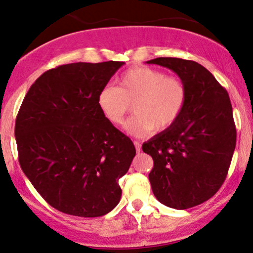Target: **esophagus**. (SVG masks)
I'll list each match as a JSON object with an SVG mask.
<instances>
[{"mask_svg":"<svg viewBox=\"0 0 253 253\" xmlns=\"http://www.w3.org/2000/svg\"><path fill=\"white\" fill-rule=\"evenodd\" d=\"M134 146H135V150H136V152L138 153H140V151H141V144L139 143V141H134Z\"/></svg>","mask_w":253,"mask_h":253,"instance_id":"obj_1","label":"esophagus"}]
</instances>
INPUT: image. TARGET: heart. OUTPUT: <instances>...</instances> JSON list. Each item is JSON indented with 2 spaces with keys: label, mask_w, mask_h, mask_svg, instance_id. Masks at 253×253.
<instances>
[{
  "label": "heart",
  "mask_w": 253,
  "mask_h": 253,
  "mask_svg": "<svg viewBox=\"0 0 253 253\" xmlns=\"http://www.w3.org/2000/svg\"><path fill=\"white\" fill-rule=\"evenodd\" d=\"M187 86L181 78L165 72L135 66L121 75L119 86L106 84L97 95V106L113 125H121L130 112L135 114L125 125L130 135L144 138L163 133L177 123L187 103Z\"/></svg>",
  "instance_id": "heart-1"
}]
</instances>
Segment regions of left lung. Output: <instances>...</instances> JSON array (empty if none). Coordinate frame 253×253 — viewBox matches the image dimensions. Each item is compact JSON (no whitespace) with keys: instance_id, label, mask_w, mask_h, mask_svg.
<instances>
[{"instance_id":"8db88e82","label":"left lung","mask_w":253,"mask_h":253,"mask_svg":"<svg viewBox=\"0 0 253 253\" xmlns=\"http://www.w3.org/2000/svg\"><path fill=\"white\" fill-rule=\"evenodd\" d=\"M146 63L172 70L188 91L177 123L143 144L153 159L152 191L170 208L195 207L215 195L231 165L237 130L229 96L207 69L193 60L161 57Z\"/></svg>"}]
</instances>
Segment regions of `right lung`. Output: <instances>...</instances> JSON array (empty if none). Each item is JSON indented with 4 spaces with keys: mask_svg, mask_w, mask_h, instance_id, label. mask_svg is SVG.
I'll use <instances>...</instances> for the list:
<instances>
[{
    "mask_svg": "<svg viewBox=\"0 0 253 253\" xmlns=\"http://www.w3.org/2000/svg\"><path fill=\"white\" fill-rule=\"evenodd\" d=\"M124 64L51 69L32 84L17 113L20 167L42 199L65 214L102 216L121 199L119 179L135 147L103 117L97 95Z\"/></svg>",
    "mask_w": 253,
    "mask_h": 253,
    "instance_id": "add662e5",
    "label": "right lung"
}]
</instances>
